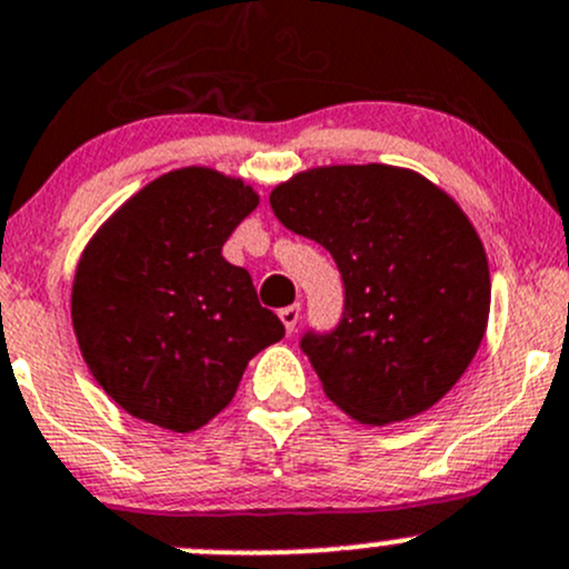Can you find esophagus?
<instances>
[{"label": "esophagus", "instance_id": "1", "mask_svg": "<svg viewBox=\"0 0 569 569\" xmlns=\"http://www.w3.org/2000/svg\"><path fill=\"white\" fill-rule=\"evenodd\" d=\"M280 321H283L286 332H295L297 330V321H300V306H289V308H280Z\"/></svg>", "mask_w": 569, "mask_h": 569}]
</instances>
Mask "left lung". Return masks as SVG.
I'll return each instance as SVG.
<instances>
[{
	"label": "left lung",
	"mask_w": 569,
	"mask_h": 569,
	"mask_svg": "<svg viewBox=\"0 0 569 569\" xmlns=\"http://www.w3.org/2000/svg\"><path fill=\"white\" fill-rule=\"evenodd\" d=\"M269 206L341 272V321L302 338L327 399L375 427L438 405L490 317L487 252L457 200L416 170L330 164L278 183Z\"/></svg>",
	"instance_id": "1"
}]
</instances>
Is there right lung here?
<instances>
[{
    "mask_svg": "<svg viewBox=\"0 0 569 569\" xmlns=\"http://www.w3.org/2000/svg\"><path fill=\"white\" fill-rule=\"evenodd\" d=\"M256 206L242 178L198 164L170 170L82 250L73 332L90 375L129 416L194 432L231 405L250 358L283 338L248 269L222 258Z\"/></svg>",
    "mask_w": 569,
    "mask_h": 569,
    "instance_id": "right-lung-1",
    "label": "right lung"
}]
</instances>
